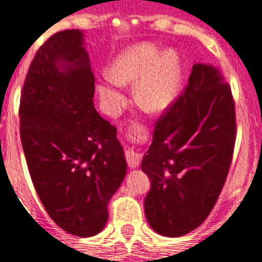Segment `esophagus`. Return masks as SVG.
I'll return each mask as SVG.
<instances>
[{
  "label": "esophagus",
  "instance_id": "obj_1",
  "mask_svg": "<svg viewBox=\"0 0 262 262\" xmlns=\"http://www.w3.org/2000/svg\"><path fill=\"white\" fill-rule=\"evenodd\" d=\"M125 157H126L127 165H129L130 168L138 167L140 163H141V155L135 152V150H132V149L125 150Z\"/></svg>",
  "mask_w": 262,
  "mask_h": 262
}]
</instances>
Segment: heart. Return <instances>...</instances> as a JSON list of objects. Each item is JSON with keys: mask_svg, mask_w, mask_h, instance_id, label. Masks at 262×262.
I'll use <instances>...</instances> for the list:
<instances>
[{"mask_svg": "<svg viewBox=\"0 0 262 262\" xmlns=\"http://www.w3.org/2000/svg\"><path fill=\"white\" fill-rule=\"evenodd\" d=\"M137 102L149 112L165 109L176 95L180 83L179 59L175 52L161 55L149 44L126 51L113 64L110 78L99 86L103 105L110 113L124 105L122 84L137 83Z\"/></svg>", "mask_w": 262, "mask_h": 262, "instance_id": "b5f03b06", "label": "heart"}]
</instances>
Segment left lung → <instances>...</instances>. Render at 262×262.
<instances>
[{
    "instance_id": "obj_1",
    "label": "left lung",
    "mask_w": 262,
    "mask_h": 262,
    "mask_svg": "<svg viewBox=\"0 0 262 262\" xmlns=\"http://www.w3.org/2000/svg\"><path fill=\"white\" fill-rule=\"evenodd\" d=\"M235 137L230 84L214 67L193 64L183 93L156 121L141 161L152 180L144 206L153 230L180 237L205 222L226 182Z\"/></svg>"
}]
</instances>
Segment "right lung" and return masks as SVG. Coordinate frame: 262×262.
<instances>
[{
  "instance_id": "add662e5",
  "label": "right lung",
  "mask_w": 262,
  "mask_h": 262,
  "mask_svg": "<svg viewBox=\"0 0 262 262\" xmlns=\"http://www.w3.org/2000/svg\"><path fill=\"white\" fill-rule=\"evenodd\" d=\"M82 40V32L67 29L40 47L18 114L28 169L46 211L70 234L91 237L107 222L126 161L116 126L94 107L95 78Z\"/></svg>"
}]
</instances>
